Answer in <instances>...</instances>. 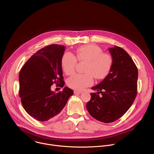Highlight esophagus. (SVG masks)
Masks as SVG:
<instances>
[{"mask_svg": "<svg viewBox=\"0 0 154 154\" xmlns=\"http://www.w3.org/2000/svg\"><path fill=\"white\" fill-rule=\"evenodd\" d=\"M82 93V91H74V94H80Z\"/></svg>", "mask_w": 154, "mask_h": 154, "instance_id": "1", "label": "esophagus"}]
</instances>
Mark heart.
I'll return each mask as SVG.
<instances>
[{"mask_svg": "<svg viewBox=\"0 0 154 154\" xmlns=\"http://www.w3.org/2000/svg\"><path fill=\"white\" fill-rule=\"evenodd\" d=\"M77 60L86 61L85 74H75L67 81L71 88L81 91L85 88L91 86L93 83V77L97 80L106 78L112 69L113 60L112 55L103 53L99 47L93 45H87L78 48L76 57L70 52L63 54L61 60L63 71L68 75L74 72Z\"/></svg>", "mask_w": 154, "mask_h": 154, "instance_id": "1", "label": "heart"}]
</instances>
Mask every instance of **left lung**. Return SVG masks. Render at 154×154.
<instances>
[{
  "mask_svg": "<svg viewBox=\"0 0 154 154\" xmlns=\"http://www.w3.org/2000/svg\"><path fill=\"white\" fill-rule=\"evenodd\" d=\"M113 60L109 75L91 89V99L86 107L90 115L104 123L121 118L134 103L137 94L138 69L133 60L122 48H109ZM100 94L101 96L99 94Z\"/></svg>",
  "mask_w": 154,
  "mask_h": 154,
  "instance_id": "obj_1",
  "label": "left lung"
}]
</instances>
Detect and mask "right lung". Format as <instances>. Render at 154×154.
<instances>
[{"label":"right lung","mask_w":154,"mask_h":154,"mask_svg":"<svg viewBox=\"0 0 154 154\" xmlns=\"http://www.w3.org/2000/svg\"><path fill=\"white\" fill-rule=\"evenodd\" d=\"M65 47L47 46L37 51L20 69L19 97L27 113L34 119L44 122L55 119L74 94L68 87L58 93L51 91L54 83L63 87L61 64Z\"/></svg>","instance_id":"obj_1"}]
</instances>
